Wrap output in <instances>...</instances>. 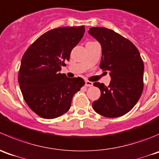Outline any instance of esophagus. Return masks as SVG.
I'll use <instances>...</instances> for the list:
<instances>
[{
	"label": "esophagus",
	"mask_w": 159,
	"mask_h": 159,
	"mask_svg": "<svg viewBox=\"0 0 159 159\" xmlns=\"http://www.w3.org/2000/svg\"><path fill=\"white\" fill-rule=\"evenodd\" d=\"M85 85H86V86H93V83L90 81H86L85 82Z\"/></svg>",
	"instance_id": "esophagus-1"
}]
</instances>
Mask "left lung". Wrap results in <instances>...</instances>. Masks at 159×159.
Listing matches in <instances>:
<instances>
[{"label":"left lung","mask_w":159,"mask_h":159,"mask_svg":"<svg viewBox=\"0 0 159 159\" xmlns=\"http://www.w3.org/2000/svg\"><path fill=\"white\" fill-rule=\"evenodd\" d=\"M88 32L101 45L100 66L108 70L111 78L108 86L93 83L101 94L93 108L106 117L125 115L136 104L144 88V62L139 51L131 41L111 29L93 27Z\"/></svg>","instance_id":"8db88e82"}]
</instances>
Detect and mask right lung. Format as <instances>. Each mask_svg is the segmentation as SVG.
<instances>
[{"label": "right lung", "instance_id": "1", "mask_svg": "<svg viewBox=\"0 0 159 159\" xmlns=\"http://www.w3.org/2000/svg\"><path fill=\"white\" fill-rule=\"evenodd\" d=\"M84 32V26L52 29L36 39L23 55L18 83L25 101L39 117L53 119L66 113L73 95L84 86L82 78L71 79L59 72Z\"/></svg>", "mask_w": 159, "mask_h": 159}]
</instances>
